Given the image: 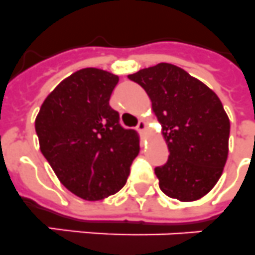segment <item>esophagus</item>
<instances>
[{"label":"esophagus","instance_id":"obj_1","mask_svg":"<svg viewBox=\"0 0 255 255\" xmlns=\"http://www.w3.org/2000/svg\"><path fill=\"white\" fill-rule=\"evenodd\" d=\"M146 128H147L146 121H144V119H141V121L138 122V124H137V129L140 132H145V131H146Z\"/></svg>","mask_w":255,"mask_h":255}]
</instances>
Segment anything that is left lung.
Masks as SVG:
<instances>
[{
    "label": "left lung",
    "mask_w": 255,
    "mask_h": 255,
    "mask_svg": "<svg viewBox=\"0 0 255 255\" xmlns=\"http://www.w3.org/2000/svg\"><path fill=\"white\" fill-rule=\"evenodd\" d=\"M128 79L144 88L160 124L167 163L154 172L164 194L200 200L218 183L228 157L230 118L215 92L171 63L142 68Z\"/></svg>",
    "instance_id": "obj_1"
}]
</instances>
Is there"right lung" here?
I'll list each match as a JSON object with an SVG mask.
<instances>
[{
	"label": "right lung",
	"mask_w": 255,
	"mask_h": 255,
	"mask_svg": "<svg viewBox=\"0 0 255 255\" xmlns=\"http://www.w3.org/2000/svg\"><path fill=\"white\" fill-rule=\"evenodd\" d=\"M118 81L100 68L79 70L54 88L36 117L40 150L59 181L83 200L119 192L140 151L136 131L124 129L109 105Z\"/></svg>",
	"instance_id": "right-lung-1"
}]
</instances>
